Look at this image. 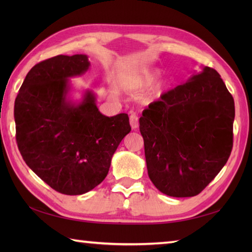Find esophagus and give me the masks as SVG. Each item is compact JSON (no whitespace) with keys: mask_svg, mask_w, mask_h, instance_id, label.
<instances>
[{"mask_svg":"<svg viewBox=\"0 0 252 252\" xmlns=\"http://www.w3.org/2000/svg\"><path fill=\"white\" fill-rule=\"evenodd\" d=\"M130 125L133 130H136L138 127V118L135 114H131L130 116Z\"/></svg>","mask_w":252,"mask_h":252,"instance_id":"esophagus-1","label":"esophagus"}]
</instances>
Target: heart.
<instances>
[{"instance_id":"1","label":"heart","mask_w":252,"mask_h":252,"mask_svg":"<svg viewBox=\"0 0 252 252\" xmlns=\"http://www.w3.org/2000/svg\"><path fill=\"white\" fill-rule=\"evenodd\" d=\"M158 76L159 71L157 69H140V70L133 73L132 76L127 78L126 87L127 90L133 91V92H137V91H141L149 87V85L157 79ZM165 88H167V83H165V81H159L157 83H155L147 92L146 99L151 100L153 98L158 97V96H160L164 92Z\"/></svg>"}]
</instances>
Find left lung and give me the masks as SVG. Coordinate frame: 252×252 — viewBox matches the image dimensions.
I'll list each match as a JSON object with an SVG mask.
<instances>
[{"mask_svg":"<svg viewBox=\"0 0 252 252\" xmlns=\"http://www.w3.org/2000/svg\"><path fill=\"white\" fill-rule=\"evenodd\" d=\"M140 118L148 176L171 197L199 194L233 147L234 98L210 67L148 105Z\"/></svg>","mask_w":252,"mask_h":252,"instance_id":"1","label":"left lung"}]
</instances>
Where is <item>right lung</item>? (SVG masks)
<instances>
[{"label":"right lung","instance_id":"right-lung-1","mask_svg":"<svg viewBox=\"0 0 252 252\" xmlns=\"http://www.w3.org/2000/svg\"><path fill=\"white\" fill-rule=\"evenodd\" d=\"M87 55L36 63L15 99L16 141L27 165L53 189L82 195L100 184L131 126L126 114H100L92 91L69 98L70 79L88 71Z\"/></svg>","mask_w":252,"mask_h":252}]
</instances>
